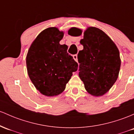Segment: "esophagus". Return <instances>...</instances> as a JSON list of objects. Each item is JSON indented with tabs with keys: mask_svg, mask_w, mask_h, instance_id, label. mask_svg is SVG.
Returning <instances> with one entry per match:
<instances>
[{
	"mask_svg": "<svg viewBox=\"0 0 134 134\" xmlns=\"http://www.w3.org/2000/svg\"><path fill=\"white\" fill-rule=\"evenodd\" d=\"M73 58H74V60L77 62V55H73Z\"/></svg>",
	"mask_w": 134,
	"mask_h": 134,
	"instance_id": "1",
	"label": "esophagus"
}]
</instances>
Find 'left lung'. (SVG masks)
Wrapping results in <instances>:
<instances>
[{"instance_id":"1","label":"left lung","mask_w":134,"mask_h":134,"mask_svg":"<svg viewBox=\"0 0 134 134\" xmlns=\"http://www.w3.org/2000/svg\"><path fill=\"white\" fill-rule=\"evenodd\" d=\"M68 34L79 36L82 31L71 28ZM80 43L83 49L77 55L80 64L79 77L88 93L95 97L102 96L111 89L118 77L121 66L118 49L105 32L93 26L86 29Z\"/></svg>"}]
</instances>
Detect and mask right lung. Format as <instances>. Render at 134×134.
<instances>
[{
	"label": "right lung",
	"mask_w": 134,
	"mask_h": 134,
	"mask_svg": "<svg viewBox=\"0 0 134 134\" xmlns=\"http://www.w3.org/2000/svg\"><path fill=\"white\" fill-rule=\"evenodd\" d=\"M64 34L57 27L45 29L33 41L26 55L29 77L47 97L62 93L72 72L77 70L78 64L67 53L68 46L60 44Z\"/></svg>",
	"instance_id": "right-lung-1"
}]
</instances>
